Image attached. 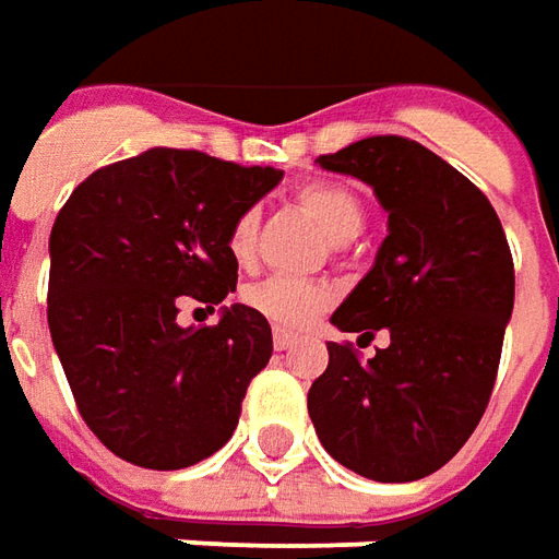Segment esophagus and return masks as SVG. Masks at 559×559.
<instances>
[{
  "label": "esophagus",
  "instance_id": "34e87169",
  "mask_svg": "<svg viewBox=\"0 0 559 559\" xmlns=\"http://www.w3.org/2000/svg\"><path fill=\"white\" fill-rule=\"evenodd\" d=\"M272 345H275V350H287V347L296 345V335L287 333V330H275L272 333Z\"/></svg>",
  "mask_w": 559,
  "mask_h": 559
}]
</instances>
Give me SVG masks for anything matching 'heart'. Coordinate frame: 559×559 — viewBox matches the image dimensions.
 Listing matches in <instances>:
<instances>
[{
	"instance_id": "obj_1",
	"label": "heart",
	"mask_w": 559,
	"mask_h": 559,
	"mask_svg": "<svg viewBox=\"0 0 559 559\" xmlns=\"http://www.w3.org/2000/svg\"><path fill=\"white\" fill-rule=\"evenodd\" d=\"M296 202L338 245L360 236V229L366 226V205H362L360 193L354 187L338 185V181H318V185L302 187ZM257 229H260V217L253 209L236 214L229 229H226V251L239 266H251L253 257H257ZM330 299H333V293L326 284L308 278H287V275L257 281L245 290V302L281 330L308 326L323 308L330 306Z\"/></svg>"
}]
</instances>
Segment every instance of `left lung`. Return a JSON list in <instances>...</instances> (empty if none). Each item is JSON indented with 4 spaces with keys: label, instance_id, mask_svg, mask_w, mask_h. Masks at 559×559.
Returning <instances> with one entry per match:
<instances>
[{
    "label": "left lung",
    "instance_id": "1",
    "mask_svg": "<svg viewBox=\"0 0 559 559\" xmlns=\"http://www.w3.org/2000/svg\"><path fill=\"white\" fill-rule=\"evenodd\" d=\"M318 163L372 185L390 214L374 266L333 314L342 333L384 330L390 345L360 360L330 342L308 415L350 472L417 481L466 444L490 402L514 306L509 239L490 199L420 142L372 135Z\"/></svg>",
    "mask_w": 559,
    "mask_h": 559
}]
</instances>
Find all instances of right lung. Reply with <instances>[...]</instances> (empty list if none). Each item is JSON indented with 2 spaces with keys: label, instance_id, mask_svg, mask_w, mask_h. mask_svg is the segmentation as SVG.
Returning <instances> with one entry per match:
<instances>
[{
  "label": "right lung",
  "instance_id": "1",
  "mask_svg": "<svg viewBox=\"0 0 559 559\" xmlns=\"http://www.w3.org/2000/svg\"><path fill=\"white\" fill-rule=\"evenodd\" d=\"M281 181L202 151L151 147L90 175L50 229L48 326L84 424L144 469H185L236 432L272 326L248 306L178 326V302L236 290L226 229Z\"/></svg>",
  "mask_w": 559,
  "mask_h": 559
}]
</instances>
